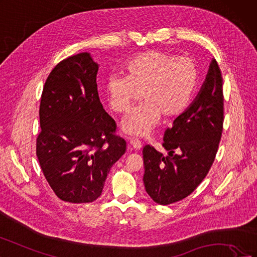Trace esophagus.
Instances as JSON below:
<instances>
[{
  "instance_id": "obj_1",
  "label": "esophagus",
  "mask_w": 257,
  "mask_h": 257,
  "mask_svg": "<svg viewBox=\"0 0 257 257\" xmlns=\"http://www.w3.org/2000/svg\"><path fill=\"white\" fill-rule=\"evenodd\" d=\"M130 144H131V147L135 150H140L142 148L141 141L135 140V138H130Z\"/></svg>"
}]
</instances>
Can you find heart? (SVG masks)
I'll return each mask as SVG.
<instances>
[{"label": "heart", "mask_w": 257, "mask_h": 257, "mask_svg": "<svg viewBox=\"0 0 257 257\" xmlns=\"http://www.w3.org/2000/svg\"><path fill=\"white\" fill-rule=\"evenodd\" d=\"M199 72L190 57L148 51L137 55L125 67V77L111 75L106 92L114 112L124 113L140 98L142 105L122 122L124 133L143 137L154 130L161 116L176 119L189 107L198 85Z\"/></svg>", "instance_id": "b5f03b06"}]
</instances>
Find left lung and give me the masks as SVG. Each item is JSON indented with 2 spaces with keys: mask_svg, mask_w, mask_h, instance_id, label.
Segmentation results:
<instances>
[{
  "mask_svg": "<svg viewBox=\"0 0 257 257\" xmlns=\"http://www.w3.org/2000/svg\"><path fill=\"white\" fill-rule=\"evenodd\" d=\"M223 77L213 59L204 84L190 107L164 133L163 155L143 149L144 185L155 202L168 205L188 197L205 178L223 133Z\"/></svg>",
  "mask_w": 257,
  "mask_h": 257,
  "instance_id": "obj_1",
  "label": "left lung"
}]
</instances>
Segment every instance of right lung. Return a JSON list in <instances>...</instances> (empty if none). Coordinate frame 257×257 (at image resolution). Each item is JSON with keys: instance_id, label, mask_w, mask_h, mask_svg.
Returning <instances> with one entry per match:
<instances>
[{"instance_id": "obj_1", "label": "right lung", "mask_w": 257, "mask_h": 257, "mask_svg": "<svg viewBox=\"0 0 257 257\" xmlns=\"http://www.w3.org/2000/svg\"><path fill=\"white\" fill-rule=\"evenodd\" d=\"M97 71L91 55H73L55 66L41 96L37 157L55 195L66 202L100 197L110 169L126 150L99 100Z\"/></svg>"}]
</instances>
